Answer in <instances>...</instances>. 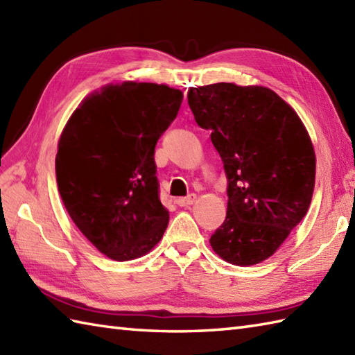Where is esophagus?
I'll return each instance as SVG.
<instances>
[{"label": "esophagus", "mask_w": 355, "mask_h": 355, "mask_svg": "<svg viewBox=\"0 0 355 355\" xmlns=\"http://www.w3.org/2000/svg\"><path fill=\"white\" fill-rule=\"evenodd\" d=\"M195 201H197V195H195V193H189V195H187V197H184V198H177V200H175L177 205L182 206V207L192 206Z\"/></svg>", "instance_id": "obj_1"}]
</instances>
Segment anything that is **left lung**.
<instances>
[{
  "label": "left lung",
  "instance_id": "8db88e82",
  "mask_svg": "<svg viewBox=\"0 0 355 355\" xmlns=\"http://www.w3.org/2000/svg\"><path fill=\"white\" fill-rule=\"evenodd\" d=\"M187 102L198 126L212 131L229 182L227 216L210 245L233 266L268 259L311 205L310 134L297 112L267 87H191Z\"/></svg>",
  "mask_w": 355,
  "mask_h": 355
}]
</instances>
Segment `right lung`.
Here are the masks:
<instances>
[{"mask_svg":"<svg viewBox=\"0 0 355 355\" xmlns=\"http://www.w3.org/2000/svg\"><path fill=\"white\" fill-rule=\"evenodd\" d=\"M183 93L150 82L103 85L74 110L58 141L67 212L97 250L119 262L149 253L168 227L154 150Z\"/></svg>","mask_w":355,"mask_h":355,"instance_id":"add662e5","label":"right lung"}]
</instances>
